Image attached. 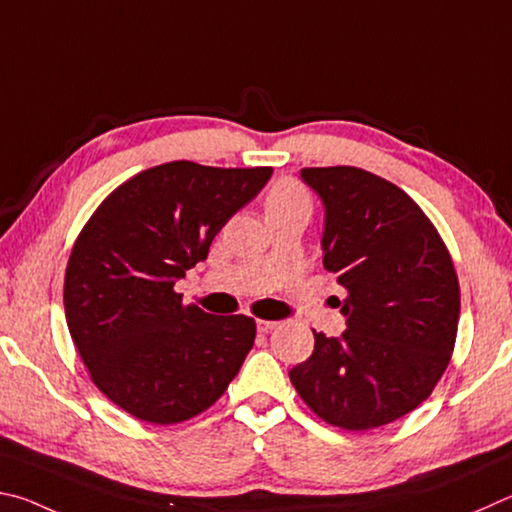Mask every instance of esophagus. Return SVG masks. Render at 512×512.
<instances>
[{
	"mask_svg": "<svg viewBox=\"0 0 512 512\" xmlns=\"http://www.w3.org/2000/svg\"><path fill=\"white\" fill-rule=\"evenodd\" d=\"M258 326V333H270V330L276 328V321H270V319H258L256 321Z\"/></svg>",
	"mask_w": 512,
	"mask_h": 512,
	"instance_id": "34e87169",
	"label": "esophagus"
}]
</instances>
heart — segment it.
<instances>
[{
    "instance_id": "1",
    "label": "heart",
    "mask_w": 512,
    "mask_h": 512,
    "mask_svg": "<svg viewBox=\"0 0 512 512\" xmlns=\"http://www.w3.org/2000/svg\"><path fill=\"white\" fill-rule=\"evenodd\" d=\"M290 206H308L310 209V193L297 179H281L267 195V209H290Z\"/></svg>"
}]
</instances>
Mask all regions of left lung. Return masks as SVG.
I'll return each instance as SVG.
<instances>
[{"label":"left lung","instance_id":"1","mask_svg":"<svg viewBox=\"0 0 512 512\" xmlns=\"http://www.w3.org/2000/svg\"><path fill=\"white\" fill-rule=\"evenodd\" d=\"M326 206L324 267L346 290L344 335L315 333L290 380L324 423L366 432L432 396L452 360L461 290L450 251L425 211L355 166L303 168Z\"/></svg>","mask_w":512,"mask_h":512}]
</instances>
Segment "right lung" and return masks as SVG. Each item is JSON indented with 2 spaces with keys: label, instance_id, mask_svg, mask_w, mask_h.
<instances>
[{
  "label": "right lung",
  "instance_id": "obj_1",
  "mask_svg": "<svg viewBox=\"0 0 512 512\" xmlns=\"http://www.w3.org/2000/svg\"><path fill=\"white\" fill-rule=\"evenodd\" d=\"M270 175L168 161L116 186L80 229L65 272L67 326L96 389L130 416L184 423L238 375L256 321L186 306L175 283Z\"/></svg>",
  "mask_w": 512,
  "mask_h": 512
}]
</instances>
